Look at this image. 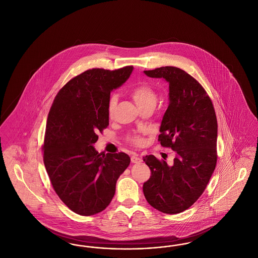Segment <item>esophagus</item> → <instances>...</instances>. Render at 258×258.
<instances>
[{"label": "esophagus", "mask_w": 258, "mask_h": 258, "mask_svg": "<svg viewBox=\"0 0 258 258\" xmlns=\"http://www.w3.org/2000/svg\"><path fill=\"white\" fill-rule=\"evenodd\" d=\"M131 159H132V162H133V163H139V162L142 161V159H141L139 156H137V155H133Z\"/></svg>", "instance_id": "obj_1"}]
</instances>
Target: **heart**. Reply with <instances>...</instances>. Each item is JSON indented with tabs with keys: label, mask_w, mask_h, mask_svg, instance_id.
Masks as SVG:
<instances>
[{
	"label": "heart",
	"mask_w": 258,
	"mask_h": 258,
	"mask_svg": "<svg viewBox=\"0 0 258 258\" xmlns=\"http://www.w3.org/2000/svg\"><path fill=\"white\" fill-rule=\"evenodd\" d=\"M131 95H132L135 103L139 107L144 105L146 103L155 102V90L149 83H139L138 85H136L135 87L132 89ZM117 101H118L117 95H115V94L111 95V97L109 98V101H108V105H107V109H108L109 115L113 113L114 108L116 106ZM132 141L134 143H140V139H138L136 137L132 138Z\"/></svg>",
	"instance_id": "b5f03b06"
}]
</instances>
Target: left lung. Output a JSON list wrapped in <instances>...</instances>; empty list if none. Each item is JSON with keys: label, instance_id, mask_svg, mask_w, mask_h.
Here are the masks:
<instances>
[{"label": "left lung", "instance_id": "1", "mask_svg": "<svg viewBox=\"0 0 258 258\" xmlns=\"http://www.w3.org/2000/svg\"><path fill=\"white\" fill-rule=\"evenodd\" d=\"M144 73L169 83V104L158 141L175 151V156L172 165L154 155L145 156L152 175L145 182L143 192L154 208L176 214L201 197L215 170L216 114L206 90L185 71L165 66Z\"/></svg>", "mask_w": 258, "mask_h": 258}]
</instances>
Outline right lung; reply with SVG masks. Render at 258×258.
I'll list each match as a JSON object with an SVG mask.
<instances>
[{
  "instance_id": "1",
  "label": "right lung",
  "mask_w": 258,
  "mask_h": 258,
  "mask_svg": "<svg viewBox=\"0 0 258 258\" xmlns=\"http://www.w3.org/2000/svg\"><path fill=\"white\" fill-rule=\"evenodd\" d=\"M133 70V66L87 70L66 83L53 100L44 164L55 193L77 214L91 216L104 210L113 199L117 179L131 163L126 154H99L94 144L97 134L109 124L110 92Z\"/></svg>"
}]
</instances>
